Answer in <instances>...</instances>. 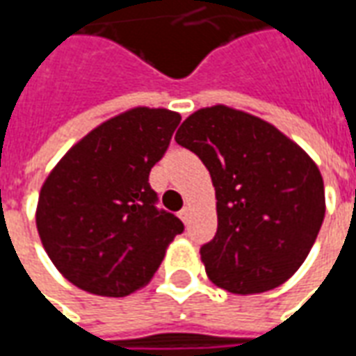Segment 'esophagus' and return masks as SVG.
Returning a JSON list of instances; mask_svg holds the SVG:
<instances>
[{
	"instance_id": "34e87169",
	"label": "esophagus",
	"mask_w": 356,
	"mask_h": 356,
	"mask_svg": "<svg viewBox=\"0 0 356 356\" xmlns=\"http://www.w3.org/2000/svg\"><path fill=\"white\" fill-rule=\"evenodd\" d=\"M180 218H182V222L186 226L191 222V207H184L182 211H180Z\"/></svg>"
}]
</instances>
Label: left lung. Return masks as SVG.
Returning <instances> with one entry per match:
<instances>
[{
  "mask_svg": "<svg viewBox=\"0 0 356 356\" xmlns=\"http://www.w3.org/2000/svg\"><path fill=\"white\" fill-rule=\"evenodd\" d=\"M174 140L203 161L214 186L218 228L199 251L209 280L238 295L287 282L326 213L314 161L276 126L226 105L195 111Z\"/></svg>",
  "mask_w": 356,
  "mask_h": 356,
  "instance_id": "left-lung-1",
  "label": "left lung"
}]
</instances>
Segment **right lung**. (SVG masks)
Returning a JSON list of instances; mask_svg holds the SVG:
<instances>
[{"label": "right lung", "mask_w": 356, "mask_h": 356, "mask_svg": "<svg viewBox=\"0 0 356 356\" xmlns=\"http://www.w3.org/2000/svg\"><path fill=\"white\" fill-rule=\"evenodd\" d=\"M180 115L134 107L74 143L40 190L36 226L45 253L88 293L124 297L143 287L184 224L159 211L149 172Z\"/></svg>", "instance_id": "add662e5"}]
</instances>
